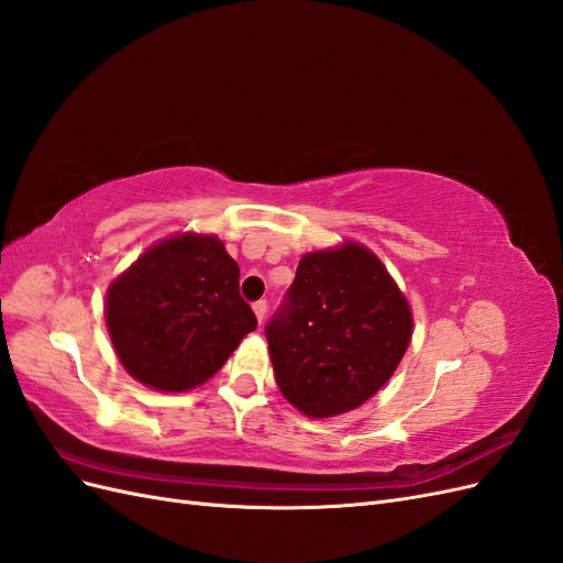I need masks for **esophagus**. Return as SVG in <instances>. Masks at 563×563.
I'll list each match as a JSON object with an SVG mask.
<instances>
[{
  "label": "esophagus",
  "instance_id": "obj_1",
  "mask_svg": "<svg viewBox=\"0 0 563 563\" xmlns=\"http://www.w3.org/2000/svg\"><path fill=\"white\" fill-rule=\"evenodd\" d=\"M253 312H255V317H258V321L263 323V319H265V314H267V300H255L253 302Z\"/></svg>",
  "mask_w": 563,
  "mask_h": 563
}]
</instances>
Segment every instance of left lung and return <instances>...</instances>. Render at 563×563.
Returning a JSON list of instances; mask_svg holds the SVG:
<instances>
[{"mask_svg": "<svg viewBox=\"0 0 563 563\" xmlns=\"http://www.w3.org/2000/svg\"><path fill=\"white\" fill-rule=\"evenodd\" d=\"M411 308L362 244L314 251L265 327L282 395L310 418L362 406L391 378L411 343Z\"/></svg>", "mask_w": 563, "mask_h": 563, "instance_id": "1", "label": "left lung"}]
</instances>
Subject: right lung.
<instances>
[{
    "label": "right lung",
    "instance_id": "right-lung-1",
    "mask_svg": "<svg viewBox=\"0 0 563 563\" xmlns=\"http://www.w3.org/2000/svg\"><path fill=\"white\" fill-rule=\"evenodd\" d=\"M106 317L119 362L162 391L207 383L258 327L240 296V265L218 236L195 232L147 249L117 277Z\"/></svg>",
    "mask_w": 563,
    "mask_h": 563
}]
</instances>
